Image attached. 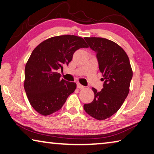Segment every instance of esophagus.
I'll use <instances>...</instances> for the list:
<instances>
[{"instance_id": "obj_1", "label": "esophagus", "mask_w": 154, "mask_h": 154, "mask_svg": "<svg viewBox=\"0 0 154 154\" xmlns=\"http://www.w3.org/2000/svg\"><path fill=\"white\" fill-rule=\"evenodd\" d=\"M77 88H79V89H83V88H84V86L82 85L81 84H80L79 83H77Z\"/></svg>"}]
</instances>
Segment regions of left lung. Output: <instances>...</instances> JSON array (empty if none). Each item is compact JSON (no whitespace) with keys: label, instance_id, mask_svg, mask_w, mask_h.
Listing matches in <instances>:
<instances>
[{"label":"left lung","instance_id":"obj_1","mask_svg":"<svg viewBox=\"0 0 154 154\" xmlns=\"http://www.w3.org/2000/svg\"><path fill=\"white\" fill-rule=\"evenodd\" d=\"M97 54L99 69L102 73L103 88H92L94 100L84 104V110L97 120H105L116 113L129 93L132 70L129 58L118 44L103 38H85Z\"/></svg>","mask_w":154,"mask_h":154}]
</instances>
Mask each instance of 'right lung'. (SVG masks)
Returning <instances> with one entry per match:
<instances>
[{"instance_id":"add662e5","label":"right lung","mask_w":154,"mask_h":154,"mask_svg":"<svg viewBox=\"0 0 154 154\" xmlns=\"http://www.w3.org/2000/svg\"><path fill=\"white\" fill-rule=\"evenodd\" d=\"M88 48L81 37L63 35L52 37L33 50L25 66L24 87L33 109L43 116L62 108L76 88V83L60 79L59 69L68 65L77 50Z\"/></svg>"}]
</instances>
